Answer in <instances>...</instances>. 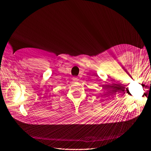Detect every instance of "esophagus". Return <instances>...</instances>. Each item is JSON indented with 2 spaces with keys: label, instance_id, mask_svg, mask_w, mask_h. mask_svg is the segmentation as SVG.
<instances>
[{
  "label": "esophagus",
  "instance_id": "1",
  "mask_svg": "<svg viewBox=\"0 0 151 151\" xmlns=\"http://www.w3.org/2000/svg\"><path fill=\"white\" fill-rule=\"evenodd\" d=\"M73 80L74 81H78L79 80H78V78H76V77H73Z\"/></svg>",
  "mask_w": 151,
  "mask_h": 151
}]
</instances>
